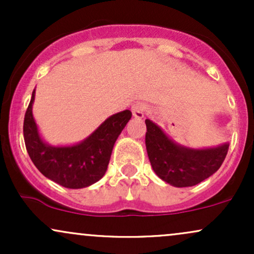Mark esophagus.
<instances>
[{
	"mask_svg": "<svg viewBox=\"0 0 254 254\" xmlns=\"http://www.w3.org/2000/svg\"><path fill=\"white\" fill-rule=\"evenodd\" d=\"M131 111H132V115L135 118H143L145 111H147V106L143 103H136L132 105Z\"/></svg>",
	"mask_w": 254,
	"mask_h": 254,
	"instance_id": "34e87169",
	"label": "esophagus"
}]
</instances>
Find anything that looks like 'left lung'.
I'll use <instances>...</instances> for the list:
<instances>
[{
	"label": "left lung",
	"instance_id": "left-lung-1",
	"mask_svg": "<svg viewBox=\"0 0 254 254\" xmlns=\"http://www.w3.org/2000/svg\"><path fill=\"white\" fill-rule=\"evenodd\" d=\"M145 147L156 176L176 188L199 184L221 167L229 144L192 149L174 143L155 123L145 119Z\"/></svg>",
	"mask_w": 254,
	"mask_h": 254
}]
</instances>
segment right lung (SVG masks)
Listing matches in <instances>:
<instances>
[{"instance_id": "1", "label": "right lung", "mask_w": 254, "mask_h": 254, "mask_svg": "<svg viewBox=\"0 0 254 254\" xmlns=\"http://www.w3.org/2000/svg\"><path fill=\"white\" fill-rule=\"evenodd\" d=\"M34 93L25 113L24 138L32 162L43 176L68 189H82L97 183L106 173L113 145L132 113L122 111L107 118L81 143L52 147L43 141L32 115Z\"/></svg>"}]
</instances>
